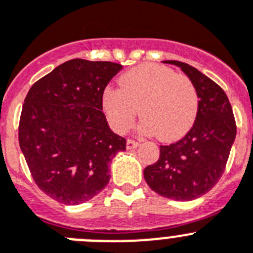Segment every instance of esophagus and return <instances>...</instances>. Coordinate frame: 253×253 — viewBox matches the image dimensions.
<instances>
[{"label":"esophagus","instance_id":"34e87169","mask_svg":"<svg viewBox=\"0 0 253 253\" xmlns=\"http://www.w3.org/2000/svg\"><path fill=\"white\" fill-rule=\"evenodd\" d=\"M138 146V142L135 140H132V138H127V149L132 150V149H136Z\"/></svg>","mask_w":253,"mask_h":253}]
</instances>
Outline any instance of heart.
Instances as JSON below:
<instances>
[{"mask_svg":"<svg viewBox=\"0 0 253 253\" xmlns=\"http://www.w3.org/2000/svg\"><path fill=\"white\" fill-rule=\"evenodd\" d=\"M120 88H107L102 104L113 129L126 132L135 122L137 110L141 129L164 142L183 137L193 126L199 95L192 79L171 68L142 64L125 73Z\"/></svg>","mask_w":253,"mask_h":253,"instance_id":"heart-1","label":"heart"}]
</instances>
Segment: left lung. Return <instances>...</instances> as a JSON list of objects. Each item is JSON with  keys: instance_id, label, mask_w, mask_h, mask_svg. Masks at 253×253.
<instances>
[{"instance_id": "8db88e82", "label": "left lung", "mask_w": 253, "mask_h": 253, "mask_svg": "<svg viewBox=\"0 0 253 253\" xmlns=\"http://www.w3.org/2000/svg\"><path fill=\"white\" fill-rule=\"evenodd\" d=\"M181 68L199 95L193 127L181 140L161 145L160 158L143 170L150 188L161 197L193 200L208 193L224 172L236 138V121L224 90L192 65L164 60Z\"/></svg>"}]
</instances>
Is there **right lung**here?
<instances>
[{
    "label": "right lung",
    "mask_w": 253,
    "mask_h": 253,
    "mask_svg": "<svg viewBox=\"0 0 253 253\" xmlns=\"http://www.w3.org/2000/svg\"><path fill=\"white\" fill-rule=\"evenodd\" d=\"M112 61L72 59L33 84L22 106L19 142L34 181L59 203L78 206L110 181V164L126 138L102 112Z\"/></svg>",
    "instance_id": "add662e5"
}]
</instances>
